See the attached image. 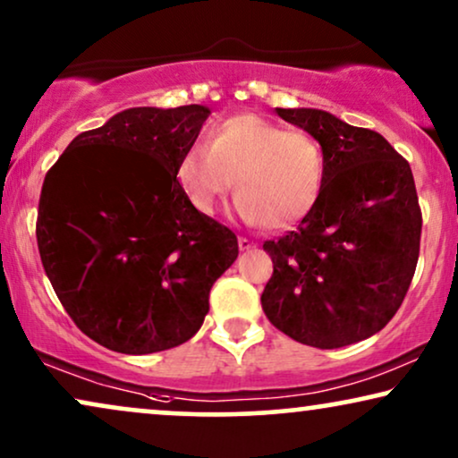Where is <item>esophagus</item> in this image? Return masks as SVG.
Returning a JSON list of instances; mask_svg holds the SVG:
<instances>
[{
    "label": "esophagus",
    "instance_id": "esophagus-1",
    "mask_svg": "<svg viewBox=\"0 0 458 458\" xmlns=\"http://www.w3.org/2000/svg\"><path fill=\"white\" fill-rule=\"evenodd\" d=\"M253 247H255L253 241L245 239V236H239V249H241V251H249V249H253Z\"/></svg>",
    "mask_w": 458,
    "mask_h": 458
}]
</instances>
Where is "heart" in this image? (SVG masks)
Wrapping results in <instances>:
<instances>
[{
    "label": "heart",
    "mask_w": 458,
    "mask_h": 458,
    "mask_svg": "<svg viewBox=\"0 0 458 458\" xmlns=\"http://www.w3.org/2000/svg\"><path fill=\"white\" fill-rule=\"evenodd\" d=\"M318 140L259 114L241 113L207 131L180 157L175 180L194 209L211 216L236 182V211L247 222L286 230L308 217L325 188Z\"/></svg>",
    "instance_id": "obj_1"
}]
</instances>
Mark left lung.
Instances as JSON below:
<instances>
[{
    "instance_id": "8db88e82",
    "label": "left lung",
    "mask_w": 458,
    "mask_h": 458,
    "mask_svg": "<svg viewBox=\"0 0 458 458\" xmlns=\"http://www.w3.org/2000/svg\"><path fill=\"white\" fill-rule=\"evenodd\" d=\"M276 113L318 140L327 174L297 230L264 242L274 272L261 308L300 344H358L394 318L417 267L423 219L411 165L381 133L327 111Z\"/></svg>"
}]
</instances>
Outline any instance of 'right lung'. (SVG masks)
I'll return each instance as SVG.
<instances>
[{"instance_id": "add662e5", "label": "right lung", "mask_w": 458, "mask_h": 458, "mask_svg": "<svg viewBox=\"0 0 458 458\" xmlns=\"http://www.w3.org/2000/svg\"><path fill=\"white\" fill-rule=\"evenodd\" d=\"M211 111L138 106L83 131L47 172L41 264L60 303L96 344L152 353L184 344L239 241L194 209L175 165Z\"/></svg>"}]
</instances>
